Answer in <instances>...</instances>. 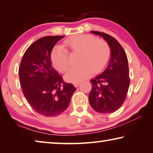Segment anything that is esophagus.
Here are the masks:
<instances>
[{"mask_svg":"<svg viewBox=\"0 0 153 153\" xmlns=\"http://www.w3.org/2000/svg\"><path fill=\"white\" fill-rule=\"evenodd\" d=\"M79 82H77V83H74V86H75V87H77L79 86Z\"/></svg>","mask_w":153,"mask_h":153,"instance_id":"1","label":"esophagus"}]
</instances>
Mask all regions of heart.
Wrapping results in <instances>:
<instances>
[{"label":"heart","mask_w":153,"mask_h":153,"mask_svg":"<svg viewBox=\"0 0 153 153\" xmlns=\"http://www.w3.org/2000/svg\"><path fill=\"white\" fill-rule=\"evenodd\" d=\"M64 46L72 53H79V66L71 67L65 75V79L71 83L79 82L98 73L107 65L111 57V48L102 39H97L90 34H76L64 41ZM53 66L65 72L69 66V54L63 46H56L51 55Z\"/></svg>","instance_id":"1"}]
</instances>
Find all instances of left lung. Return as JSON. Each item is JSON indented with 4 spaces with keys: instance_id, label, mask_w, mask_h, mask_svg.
I'll return each mask as SVG.
<instances>
[{
    "instance_id": "obj_1",
    "label": "left lung",
    "mask_w": 153,
    "mask_h": 153,
    "mask_svg": "<svg viewBox=\"0 0 153 153\" xmlns=\"http://www.w3.org/2000/svg\"><path fill=\"white\" fill-rule=\"evenodd\" d=\"M101 36L111 48V59L105 70L90 80L89 102L95 111L111 113L119 109L128 94L130 79L126 52L118 41L107 33L91 31Z\"/></svg>"
}]
</instances>
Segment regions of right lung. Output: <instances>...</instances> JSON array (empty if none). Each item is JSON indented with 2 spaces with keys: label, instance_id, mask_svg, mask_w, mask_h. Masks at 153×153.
Segmentation results:
<instances>
[{
  "label": "right lung",
  "instance_id": "add662e5",
  "mask_svg": "<svg viewBox=\"0 0 153 153\" xmlns=\"http://www.w3.org/2000/svg\"><path fill=\"white\" fill-rule=\"evenodd\" d=\"M63 36L42 37L25 52L19 67L22 92L36 113L46 117L60 115L65 111L76 88L63 82L52 67L51 52Z\"/></svg>",
  "mask_w": 153,
  "mask_h": 153
}]
</instances>
